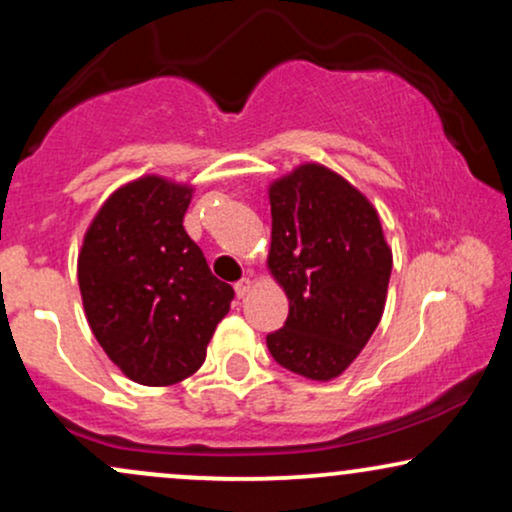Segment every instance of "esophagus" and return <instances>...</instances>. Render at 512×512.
Segmentation results:
<instances>
[{"label":"esophagus","instance_id":"obj_1","mask_svg":"<svg viewBox=\"0 0 512 512\" xmlns=\"http://www.w3.org/2000/svg\"><path fill=\"white\" fill-rule=\"evenodd\" d=\"M252 284H255V281H252V276H243V279H240L236 284V296L238 298L248 296V293L252 291Z\"/></svg>","mask_w":512,"mask_h":512}]
</instances>
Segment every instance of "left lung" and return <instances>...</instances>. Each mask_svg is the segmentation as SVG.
I'll list each match as a JSON object with an SVG mask.
<instances>
[{
	"label": "left lung",
	"instance_id": "8db88e82",
	"mask_svg": "<svg viewBox=\"0 0 512 512\" xmlns=\"http://www.w3.org/2000/svg\"><path fill=\"white\" fill-rule=\"evenodd\" d=\"M267 192V269L289 298L286 325L269 334L267 349L291 373L330 383L383 317L392 248L370 199L322 163H301Z\"/></svg>",
	"mask_w": 512,
	"mask_h": 512
}]
</instances>
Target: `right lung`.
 Segmentation results:
<instances>
[{
  "instance_id": "1",
  "label": "right lung",
  "mask_w": 512,
  "mask_h": 512,
  "mask_svg": "<svg viewBox=\"0 0 512 512\" xmlns=\"http://www.w3.org/2000/svg\"><path fill=\"white\" fill-rule=\"evenodd\" d=\"M195 185L146 173L101 204L76 276L93 337L129 380L175 385L202 368L233 289L211 274L182 219Z\"/></svg>"
}]
</instances>
